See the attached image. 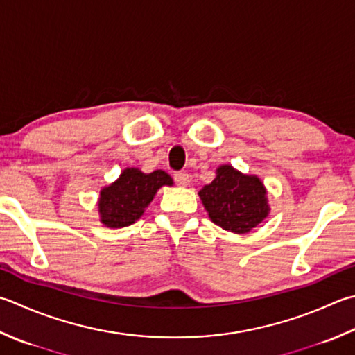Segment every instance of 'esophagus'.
Segmentation results:
<instances>
[{"label": "esophagus", "instance_id": "esophagus-1", "mask_svg": "<svg viewBox=\"0 0 355 355\" xmlns=\"http://www.w3.org/2000/svg\"><path fill=\"white\" fill-rule=\"evenodd\" d=\"M173 179H175V182L180 187H187L190 184V176H189V173H185V171L175 173V175H173Z\"/></svg>", "mask_w": 355, "mask_h": 355}]
</instances>
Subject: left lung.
Listing matches in <instances>:
<instances>
[{
    "mask_svg": "<svg viewBox=\"0 0 355 355\" xmlns=\"http://www.w3.org/2000/svg\"><path fill=\"white\" fill-rule=\"evenodd\" d=\"M199 196L213 223L233 233L250 232L269 211L263 182L230 165L219 166L216 178L199 191Z\"/></svg>",
    "mask_w": 355,
    "mask_h": 355,
    "instance_id": "8db88e82",
    "label": "left lung"
}]
</instances>
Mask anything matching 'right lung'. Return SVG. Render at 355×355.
<instances>
[{
    "instance_id": "right-lung-1",
    "label": "right lung",
    "mask_w": 355,
    "mask_h": 355,
    "mask_svg": "<svg viewBox=\"0 0 355 355\" xmlns=\"http://www.w3.org/2000/svg\"><path fill=\"white\" fill-rule=\"evenodd\" d=\"M171 184L173 179L162 170L145 175L137 168H126L114 184L100 191L98 211L102 223L111 229L132 224L142 216L160 187Z\"/></svg>"
}]
</instances>
